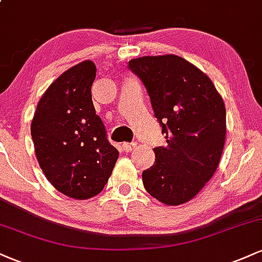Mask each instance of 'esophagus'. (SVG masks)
<instances>
[{"instance_id": "esophagus-1", "label": "esophagus", "mask_w": 262, "mask_h": 262, "mask_svg": "<svg viewBox=\"0 0 262 262\" xmlns=\"http://www.w3.org/2000/svg\"><path fill=\"white\" fill-rule=\"evenodd\" d=\"M122 148H123V150H124V151L129 152V151H132V150L135 148V144L134 143H124L122 145Z\"/></svg>"}]
</instances>
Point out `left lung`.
<instances>
[{
	"label": "left lung",
	"instance_id": "1",
	"mask_svg": "<svg viewBox=\"0 0 262 262\" xmlns=\"http://www.w3.org/2000/svg\"><path fill=\"white\" fill-rule=\"evenodd\" d=\"M166 144L154 148L155 162L143 171L144 187L167 206L192 200L214 175L225 143V106L200 69L177 55L132 59Z\"/></svg>",
	"mask_w": 262,
	"mask_h": 262
}]
</instances>
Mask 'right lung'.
Returning <instances> with one entry per match:
<instances>
[{
    "label": "right lung",
    "mask_w": 262,
    "mask_h": 262,
    "mask_svg": "<svg viewBox=\"0 0 262 262\" xmlns=\"http://www.w3.org/2000/svg\"><path fill=\"white\" fill-rule=\"evenodd\" d=\"M95 79L90 60L66 70L41 96L31 125L44 175L59 192L76 200L100 193L119 155L96 114Z\"/></svg>",
    "instance_id": "right-lung-1"
}]
</instances>
